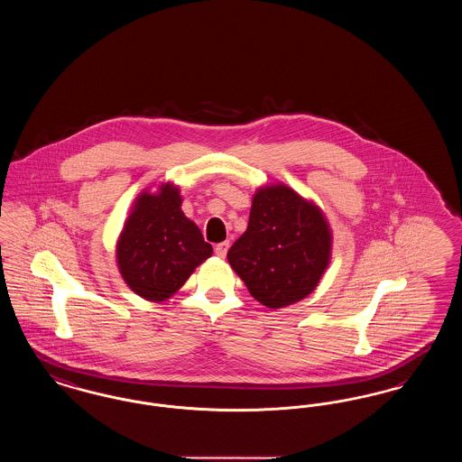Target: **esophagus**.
Here are the masks:
<instances>
[{
  "instance_id": "obj_1",
  "label": "esophagus",
  "mask_w": 462,
  "mask_h": 462,
  "mask_svg": "<svg viewBox=\"0 0 462 462\" xmlns=\"http://www.w3.org/2000/svg\"><path fill=\"white\" fill-rule=\"evenodd\" d=\"M228 247H230V242H220V244H217V247H215V253H217V256H220V258H225L226 256V251H228Z\"/></svg>"
}]
</instances>
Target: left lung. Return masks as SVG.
I'll return each instance as SVG.
<instances>
[{
    "label": "left lung",
    "mask_w": 462,
    "mask_h": 462,
    "mask_svg": "<svg viewBox=\"0 0 462 462\" xmlns=\"http://www.w3.org/2000/svg\"><path fill=\"white\" fill-rule=\"evenodd\" d=\"M332 256L324 211L284 183L256 189L249 223L226 260L251 296L270 310L305 300L319 286Z\"/></svg>",
    "instance_id": "obj_1"
}]
</instances>
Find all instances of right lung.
<instances>
[{
	"label": "right lung",
	"instance_id": "obj_1",
	"mask_svg": "<svg viewBox=\"0 0 462 462\" xmlns=\"http://www.w3.org/2000/svg\"><path fill=\"white\" fill-rule=\"evenodd\" d=\"M171 181L142 190L116 241V263L126 286L147 301L171 298L211 254L198 225L181 211Z\"/></svg>",
	"mask_w": 462,
	"mask_h": 462
}]
</instances>
